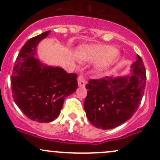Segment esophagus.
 Returning a JSON list of instances; mask_svg holds the SVG:
<instances>
[{
  "mask_svg": "<svg viewBox=\"0 0 160 160\" xmlns=\"http://www.w3.org/2000/svg\"><path fill=\"white\" fill-rule=\"evenodd\" d=\"M86 80H85L84 77L83 75H80L78 77V86L81 87V88H83L86 85Z\"/></svg>",
  "mask_w": 160,
  "mask_h": 160,
  "instance_id": "1",
  "label": "esophagus"
}]
</instances>
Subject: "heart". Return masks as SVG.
<instances>
[{"label":"heart","instance_id":"obj_1","mask_svg":"<svg viewBox=\"0 0 160 160\" xmlns=\"http://www.w3.org/2000/svg\"><path fill=\"white\" fill-rule=\"evenodd\" d=\"M77 56L80 60L97 63V69L104 71L110 68L118 60V53L115 48L106 45H88L78 48Z\"/></svg>","mask_w":160,"mask_h":160}]
</instances>
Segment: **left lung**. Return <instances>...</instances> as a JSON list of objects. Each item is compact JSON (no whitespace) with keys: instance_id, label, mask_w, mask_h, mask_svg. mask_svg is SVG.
Returning a JSON list of instances; mask_svg holds the SVG:
<instances>
[{"instance_id":"8db88e82","label":"left lung","mask_w":160,"mask_h":160,"mask_svg":"<svg viewBox=\"0 0 160 160\" xmlns=\"http://www.w3.org/2000/svg\"><path fill=\"white\" fill-rule=\"evenodd\" d=\"M130 76L90 80L84 110L98 128L111 129L129 120L138 110L146 88V73L139 56L131 66Z\"/></svg>"}]
</instances>
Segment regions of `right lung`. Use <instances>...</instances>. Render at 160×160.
<instances>
[{
	"mask_svg": "<svg viewBox=\"0 0 160 160\" xmlns=\"http://www.w3.org/2000/svg\"><path fill=\"white\" fill-rule=\"evenodd\" d=\"M49 32H43L25 42L11 77L15 104L31 120L42 123L52 122L59 116L65 98L78 86L77 74L45 65L35 57L37 46Z\"/></svg>",
	"mask_w": 160,
	"mask_h": 160,
	"instance_id": "add662e5",
	"label": "right lung"
}]
</instances>
